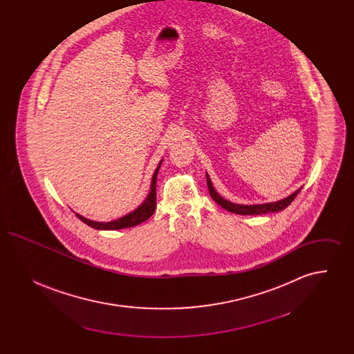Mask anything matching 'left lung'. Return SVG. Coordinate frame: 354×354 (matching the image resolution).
<instances>
[{"label": "left lung", "instance_id": "8db88e82", "mask_svg": "<svg viewBox=\"0 0 354 354\" xmlns=\"http://www.w3.org/2000/svg\"><path fill=\"white\" fill-rule=\"evenodd\" d=\"M207 185H208V191L211 198L221 205L223 208H225L230 212L239 214V215H261V214H268V212H277V211H283L286 208L290 203L295 201V198L297 196V194L300 192V189H297L296 192H293L292 195H289L286 199L279 201L274 203H266V204H252V205H244V204H235V203L228 202L225 199H223L219 194L215 191L214 185L211 183L209 176L207 175Z\"/></svg>", "mask_w": 354, "mask_h": 354}]
</instances>
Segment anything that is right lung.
<instances>
[{"label":"right lung","instance_id":"obj_1","mask_svg":"<svg viewBox=\"0 0 354 354\" xmlns=\"http://www.w3.org/2000/svg\"><path fill=\"white\" fill-rule=\"evenodd\" d=\"M160 165H162V162L159 163L158 169H155V172L152 175L151 191H150L149 196L133 212L127 214L126 216H123L120 219L114 220V221H107V223L93 221V220L86 219L84 216L75 214L77 218H80L87 225H90V227H93L95 230H122V228L134 227V225H138V224L146 221L153 214L155 207H156V178H158V172H159Z\"/></svg>","mask_w":354,"mask_h":354}]
</instances>
